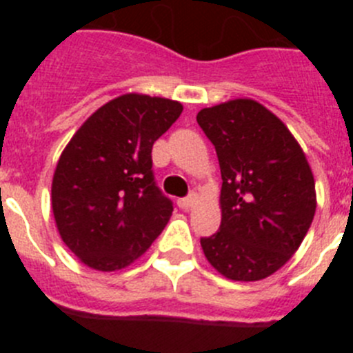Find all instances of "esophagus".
<instances>
[{
    "mask_svg": "<svg viewBox=\"0 0 353 353\" xmlns=\"http://www.w3.org/2000/svg\"><path fill=\"white\" fill-rule=\"evenodd\" d=\"M196 199H198V196L196 194H189V196H185V198H180L179 207L182 208V210H189V208L196 203Z\"/></svg>",
    "mask_w": 353,
    "mask_h": 353,
    "instance_id": "esophagus-1",
    "label": "esophagus"
}]
</instances>
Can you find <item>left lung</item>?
Here are the masks:
<instances>
[{"label":"left lung","instance_id":"8db88e82","mask_svg":"<svg viewBox=\"0 0 353 353\" xmlns=\"http://www.w3.org/2000/svg\"><path fill=\"white\" fill-rule=\"evenodd\" d=\"M196 120L223 176V219L201 239L205 256L228 279L260 281L292 258L313 223L311 168L285 123L256 101L205 108Z\"/></svg>","mask_w":353,"mask_h":353}]
</instances>
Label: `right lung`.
Wrapping results in <instances>:
<instances>
[{
  "mask_svg": "<svg viewBox=\"0 0 353 353\" xmlns=\"http://www.w3.org/2000/svg\"><path fill=\"white\" fill-rule=\"evenodd\" d=\"M182 104L127 93L84 121L52 179V214L84 265L111 272L138 260L161 235L173 201L155 183L152 146L182 114Z\"/></svg>",
  "mask_w": 353,
  "mask_h": 353,
  "instance_id": "1",
  "label": "right lung"
}]
</instances>
